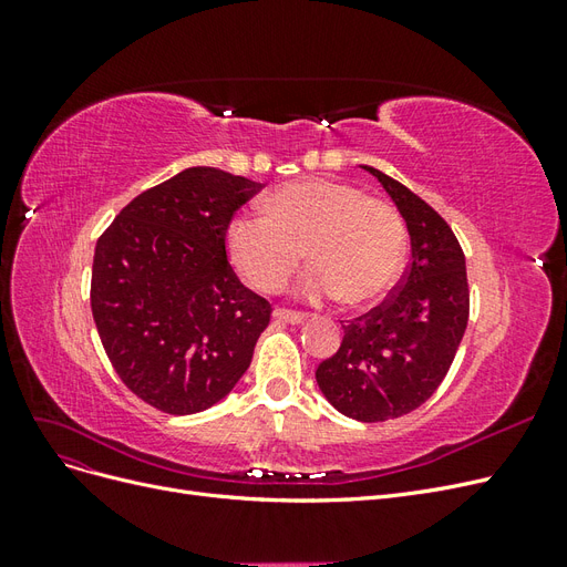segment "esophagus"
I'll return each instance as SVG.
<instances>
[{
	"label": "esophagus",
	"instance_id": "34e87169",
	"mask_svg": "<svg viewBox=\"0 0 567 567\" xmlns=\"http://www.w3.org/2000/svg\"><path fill=\"white\" fill-rule=\"evenodd\" d=\"M274 319L286 321V323H302L307 319V315L296 312V310H286V307H277V310H274Z\"/></svg>",
	"mask_w": 567,
	"mask_h": 567
}]
</instances>
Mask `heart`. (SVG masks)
I'll list each match as a JSON object with an SVG mask.
<instances>
[{"mask_svg": "<svg viewBox=\"0 0 567 567\" xmlns=\"http://www.w3.org/2000/svg\"><path fill=\"white\" fill-rule=\"evenodd\" d=\"M265 215H236L227 248L241 277L265 293H277L307 260L305 296H342L362 307L381 300L400 277L406 229L385 198L364 196L346 182L307 177L274 188L262 200Z\"/></svg>", "mask_w": 567, "mask_h": 567, "instance_id": "1", "label": "heart"}]
</instances>
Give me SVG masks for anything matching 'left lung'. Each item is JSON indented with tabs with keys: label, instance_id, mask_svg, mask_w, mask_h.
<instances>
[{
	"label": "left lung",
	"instance_id": "obj_1",
	"mask_svg": "<svg viewBox=\"0 0 567 567\" xmlns=\"http://www.w3.org/2000/svg\"><path fill=\"white\" fill-rule=\"evenodd\" d=\"M364 169L383 184L411 236V262L392 293L352 319L317 383L340 414L379 423L419 409L447 375L468 323L466 257L452 227L404 184Z\"/></svg>",
	"mask_w": 567,
	"mask_h": 567
}]
</instances>
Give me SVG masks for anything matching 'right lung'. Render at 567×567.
<instances>
[{"label": "right lung", "mask_w": 567, "mask_h": 567, "mask_svg": "<svg viewBox=\"0 0 567 567\" xmlns=\"http://www.w3.org/2000/svg\"><path fill=\"white\" fill-rule=\"evenodd\" d=\"M260 188L188 167L127 203L99 236L90 300L101 346L120 381L165 414L227 398L267 329L271 305L227 260L229 221Z\"/></svg>", "instance_id": "add662e5"}]
</instances>
